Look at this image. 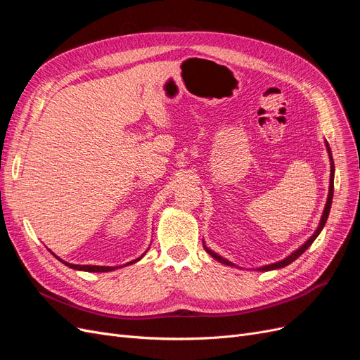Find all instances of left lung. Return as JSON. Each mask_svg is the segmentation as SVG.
Segmentation results:
<instances>
[{
    "label": "left lung",
    "mask_w": 360,
    "mask_h": 360,
    "mask_svg": "<svg viewBox=\"0 0 360 360\" xmlns=\"http://www.w3.org/2000/svg\"><path fill=\"white\" fill-rule=\"evenodd\" d=\"M326 150H328V153H329V160H330V184H329V193H328V201H326V205H324V210H323V214H321V219H320V224H319V226H317V230H315V233L308 238L307 242H304L299 249H296L294 250V252H291L288 257H285L284 259H281V261H278V263H271V264H267V266H263V267H258L257 270L258 271H269V270H275V269H282V267H285V266H288V264H291L294 259H297L304 250H307L312 243H314V240L315 238L319 237V234L321 233V230L324 228V225H326V221H328V217H329V213H330V207H332V200H333V177H335V165H333V158H332V151H330V147H329V143L328 141H326ZM204 249L207 250V252H209L214 259H217L219 261V263H222V264H226V266H236L234 263H231V261H228L226 258H224V257H221L219 254H216L214 250H212L210 248H207L205 246V243H204ZM236 267H238V266H236Z\"/></svg>",
    "instance_id": "obj_1"
}]
</instances>
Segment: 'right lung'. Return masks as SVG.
<instances>
[{
	"label": "right lung",
	"mask_w": 360,
	"mask_h": 360,
	"mask_svg": "<svg viewBox=\"0 0 360 360\" xmlns=\"http://www.w3.org/2000/svg\"><path fill=\"white\" fill-rule=\"evenodd\" d=\"M147 252V250H146ZM146 252L141 255L139 258H136V259H134V261H130V263H127V264H124V266H129V264H134V263H136V261H139L141 258H143L144 255H146ZM56 255V254H53ZM57 257V255H56ZM57 259L58 261H61V263L64 264V266H68V267H70V269H73V270H82V271H94V274H102V271H112V270H115V269H118L117 266L115 267H112V266H81V264H70V263H68V261H64V259H61L60 257H57ZM123 267V266H122Z\"/></svg>",
	"instance_id": "obj_1"
}]
</instances>
